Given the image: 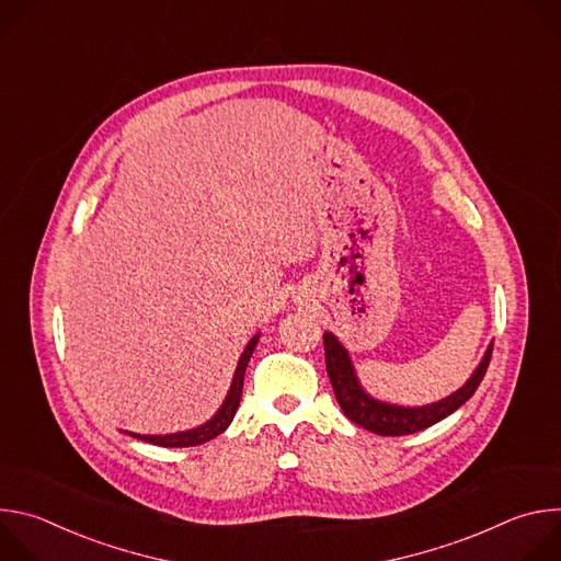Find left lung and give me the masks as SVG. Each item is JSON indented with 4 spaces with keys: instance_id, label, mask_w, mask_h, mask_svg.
<instances>
[{
    "instance_id": "8db88e82",
    "label": "left lung",
    "mask_w": 561,
    "mask_h": 561,
    "mask_svg": "<svg viewBox=\"0 0 561 561\" xmlns=\"http://www.w3.org/2000/svg\"><path fill=\"white\" fill-rule=\"evenodd\" d=\"M324 351H327V370H329L335 397H337V404L342 407L344 415L351 422H355L357 426H362L375 435H381V437L411 435V433L424 431V428L442 422L450 413H455L463 402H468L472 392L477 390V386L482 383V379L489 370V364H491V355H493V346H489L482 364L477 366L472 377L457 392L442 399V402H435V404H428L422 409H404V407L377 402V399H373L364 392V388L359 386V381L355 377L348 353L335 340V335H331V333L324 335Z\"/></svg>"
}]
</instances>
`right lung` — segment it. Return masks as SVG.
<instances>
[{
  "label": "right lung",
  "instance_id": "obj_1",
  "mask_svg": "<svg viewBox=\"0 0 561 561\" xmlns=\"http://www.w3.org/2000/svg\"><path fill=\"white\" fill-rule=\"evenodd\" d=\"M257 340H260V335H255V337L249 342V346L244 348L242 357H239V364H237V370H234L230 390H228V394H226V399H224L221 409L217 411V415H215L210 422H206V424H202V426H197V428H193V431L175 433V435H135V433H130V435L137 437V439H144V442H148V444H154V446H164V448L199 446V444H206V442L215 439L217 435H221V433L228 428V424L232 422V417H234V413H237V409H239V399H242V388H244V373H247V366H249V362H251V355H253V351H255V346H257Z\"/></svg>",
  "mask_w": 561,
  "mask_h": 561
}]
</instances>
